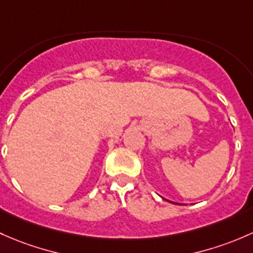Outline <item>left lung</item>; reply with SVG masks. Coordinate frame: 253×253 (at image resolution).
Wrapping results in <instances>:
<instances>
[{
	"label": "left lung",
	"instance_id": "1",
	"mask_svg": "<svg viewBox=\"0 0 253 253\" xmlns=\"http://www.w3.org/2000/svg\"><path fill=\"white\" fill-rule=\"evenodd\" d=\"M167 201H168V200H167ZM171 204H174V202H171ZM179 205V204H178Z\"/></svg>",
	"mask_w": 253,
	"mask_h": 253
}]
</instances>
